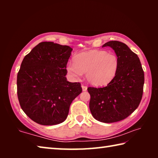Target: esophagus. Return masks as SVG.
<instances>
[{
  "label": "esophagus",
  "mask_w": 158,
  "mask_h": 158,
  "mask_svg": "<svg viewBox=\"0 0 158 158\" xmlns=\"http://www.w3.org/2000/svg\"><path fill=\"white\" fill-rule=\"evenodd\" d=\"M81 88H82L83 91H85V90H87V86H85V85H82Z\"/></svg>",
  "instance_id": "1"
}]
</instances>
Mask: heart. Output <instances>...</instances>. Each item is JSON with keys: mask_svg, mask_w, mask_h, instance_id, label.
Wrapping results in <instances>:
<instances>
[{"mask_svg": "<svg viewBox=\"0 0 158 158\" xmlns=\"http://www.w3.org/2000/svg\"><path fill=\"white\" fill-rule=\"evenodd\" d=\"M73 62L67 63L68 73L74 79L85 73L90 84L100 86L111 82L119 68L118 58L114 53L104 50H90L74 56Z\"/></svg>", "mask_w": 158, "mask_h": 158, "instance_id": "b5f03b06", "label": "heart"}]
</instances>
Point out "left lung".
<instances>
[{"label": "left lung", "mask_w": 158, "mask_h": 158, "mask_svg": "<svg viewBox=\"0 0 158 158\" xmlns=\"http://www.w3.org/2000/svg\"><path fill=\"white\" fill-rule=\"evenodd\" d=\"M114 50L119 60L116 77L105 87H89V108L98 121H122L134 112L142 98L144 73L139 58L126 44L109 41L103 45Z\"/></svg>", "instance_id": "1"}]
</instances>
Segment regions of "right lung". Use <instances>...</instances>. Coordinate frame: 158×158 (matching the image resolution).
<instances>
[{
	"mask_svg": "<svg viewBox=\"0 0 158 158\" xmlns=\"http://www.w3.org/2000/svg\"><path fill=\"white\" fill-rule=\"evenodd\" d=\"M73 49L42 42L28 53L17 74V95L24 113L37 123L53 125L68 117L70 105L82 91L81 84L69 82L67 63Z\"/></svg>",
	"mask_w": 158,
	"mask_h": 158,
	"instance_id": "1",
	"label": "right lung"
}]
</instances>
